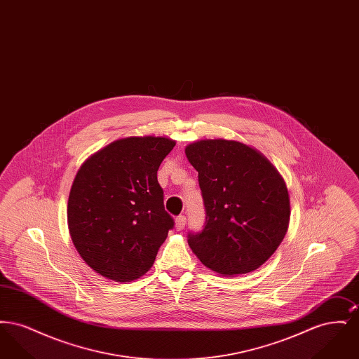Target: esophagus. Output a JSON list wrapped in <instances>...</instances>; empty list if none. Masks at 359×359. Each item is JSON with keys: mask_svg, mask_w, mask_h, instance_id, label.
Segmentation results:
<instances>
[{"mask_svg": "<svg viewBox=\"0 0 359 359\" xmlns=\"http://www.w3.org/2000/svg\"><path fill=\"white\" fill-rule=\"evenodd\" d=\"M176 229L177 230H183L184 227H186V222H187V219H186V217L184 215H179L177 218H176Z\"/></svg>", "mask_w": 359, "mask_h": 359, "instance_id": "1", "label": "esophagus"}]
</instances>
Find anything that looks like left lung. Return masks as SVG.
Wrapping results in <instances>:
<instances>
[{"label": "left lung", "mask_w": 359, "mask_h": 359, "mask_svg": "<svg viewBox=\"0 0 359 359\" xmlns=\"http://www.w3.org/2000/svg\"><path fill=\"white\" fill-rule=\"evenodd\" d=\"M198 171L205 227L188 233L192 252L223 276L249 273L273 255L290 224V195L273 164L233 140H201L186 148Z\"/></svg>", "instance_id": "1"}]
</instances>
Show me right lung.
Returning a JSON list of instances; mask_svg holds the SVG:
<instances>
[{"instance_id": "obj_1", "label": "right lung", "mask_w": 359, "mask_h": 359, "mask_svg": "<svg viewBox=\"0 0 359 359\" xmlns=\"http://www.w3.org/2000/svg\"><path fill=\"white\" fill-rule=\"evenodd\" d=\"M167 137L121 138L88 157L69 191L71 239L86 264L128 283L147 273L173 229L157 170L175 147Z\"/></svg>"}]
</instances>
